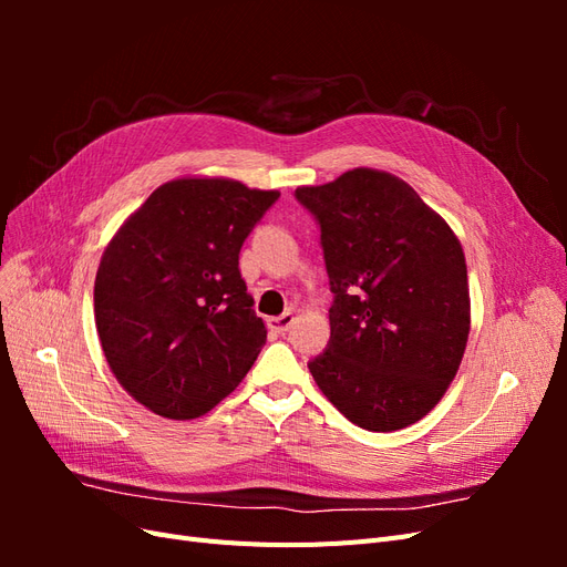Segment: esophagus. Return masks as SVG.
I'll return each mask as SVG.
<instances>
[{"mask_svg": "<svg viewBox=\"0 0 567 567\" xmlns=\"http://www.w3.org/2000/svg\"><path fill=\"white\" fill-rule=\"evenodd\" d=\"M267 326L271 331H277V333H286L290 326H293V315L290 312H286V315H281V317H271L269 321H267Z\"/></svg>", "mask_w": 567, "mask_h": 567, "instance_id": "34e87169", "label": "esophagus"}]
</instances>
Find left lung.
Listing matches in <instances>:
<instances>
[{"instance_id":"8db88e82","label":"left lung","mask_w":567,"mask_h":567,"mask_svg":"<svg viewBox=\"0 0 567 567\" xmlns=\"http://www.w3.org/2000/svg\"><path fill=\"white\" fill-rule=\"evenodd\" d=\"M333 302L331 340L307 362L319 390L367 431L421 421L458 371L471 331L458 238L400 177L357 167L300 186Z\"/></svg>"}]
</instances>
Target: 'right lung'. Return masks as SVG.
<instances>
[{
  "label": "right lung",
  "mask_w": 567,
  "mask_h": 567,
  "mask_svg": "<svg viewBox=\"0 0 567 567\" xmlns=\"http://www.w3.org/2000/svg\"><path fill=\"white\" fill-rule=\"evenodd\" d=\"M279 200L234 179L158 186L113 236L94 319L115 379L165 419H198L244 381L267 329L238 252Z\"/></svg>",
  "instance_id": "right-lung-1"
}]
</instances>
